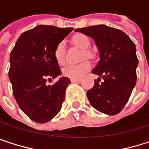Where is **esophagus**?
I'll return each instance as SVG.
<instances>
[{
    "label": "esophagus",
    "mask_w": 149,
    "mask_h": 149,
    "mask_svg": "<svg viewBox=\"0 0 149 149\" xmlns=\"http://www.w3.org/2000/svg\"><path fill=\"white\" fill-rule=\"evenodd\" d=\"M81 81H82V79H73V78L71 79V82L72 83H79Z\"/></svg>",
    "instance_id": "esophagus-1"
}]
</instances>
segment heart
Masks as SVG:
<instances>
[{
  "label": "heart",
  "mask_w": 149,
  "mask_h": 149,
  "mask_svg": "<svg viewBox=\"0 0 149 149\" xmlns=\"http://www.w3.org/2000/svg\"><path fill=\"white\" fill-rule=\"evenodd\" d=\"M72 41L75 45L79 46L80 48L86 50L91 45V40L85 34L83 33H77L73 36ZM65 41H59L55 49H54V57L57 60V62L60 65H63L65 61ZM91 53L89 51H84V56H91ZM91 68V64L88 61L82 62L80 64H70L67 65L63 69V74L64 76L73 78V79H79L83 77V76L87 72H89Z\"/></svg>",
  "instance_id": "1"
}]
</instances>
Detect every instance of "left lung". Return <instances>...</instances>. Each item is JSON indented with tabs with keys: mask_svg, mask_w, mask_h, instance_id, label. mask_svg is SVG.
<instances>
[{
	"mask_svg": "<svg viewBox=\"0 0 149 149\" xmlns=\"http://www.w3.org/2000/svg\"><path fill=\"white\" fill-rule=\"evenodd\" d=\"M77 32L91 37L100 52V60L92 71L104 82L95 80L87 91L91 105L97 110L116 115L130 99L135 83L138 58L134 42L123 31L105 25L77 28Z\"/></svg>",
	"mask_w": 149,
	"mask_h": 149,
	"instance_id": "left-lung-1",
	"label": "left lung"
}]
</instances>
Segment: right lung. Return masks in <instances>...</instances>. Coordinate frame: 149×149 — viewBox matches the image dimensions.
<instances>
[{
	"label": "right lung",
	"instance_id": "1",
	"mask_svg": "<svg viewBox=\"0 0 149 149\" xmlns=\"http://www.w3.org/2000/svg\"><path fill=\"white\" fill-rule=\"evenodd\" d=\"M73 28L40 25L24 32L10 54L8 77L15 100L20 109L33 121L45 123L60 111L65 90L71 80L61 74L54 57V49Z\"/></svg>",
	"mask_w": 149,
	"mask_h": 149
}]
</instances>
